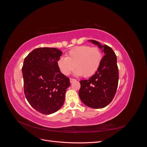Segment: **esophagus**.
<instances>
[{
    "label": "esophagus",
    "mask_w": 147,
    "mask_h": 147,
    "mask_svg": "<svg viewBox=\"0 0 147 147\" xmlns=\"http://www.w3.org/2000/svg\"><path fill=\"white\" fill-rule=\"evenodd\" d=\"M77 81V80L76 79H74V78H70V83H73V82H76Z\"/></svg>",
    "instance_id": "1"
}]
</instances>
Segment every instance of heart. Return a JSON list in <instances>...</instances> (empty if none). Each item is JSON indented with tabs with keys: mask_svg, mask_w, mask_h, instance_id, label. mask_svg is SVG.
Masks as SVG:
<instances>
[{
	"mask_svg": "<svg viewBox=\"0 0 147 147\" xmlns=\"http://www.w3.org/2000/svg\"><path fill=\"white\" fill-rule=\"evenodd\" d=\"M102 56L99 48L87 45L75 47L57 62L61 72L69 75L74 69L75 74L84 77H90L99 69Z\"/></svg>",
	"mask_w": 147,
	"mask_h": 147,
	"instance_id": "1",
	"label": "heart"
}]
</instances>
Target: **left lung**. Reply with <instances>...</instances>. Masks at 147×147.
Segmentation results:
<instances>
[{
	"label": "left lung",
	"mask_w": 147,
	"mask_h": 147,
	"mask_svg": "<svg viewBox=\"0 0 147 147\" xmlns=\"http://www.w3.org/2000/svg\"><path fill=\"white\" fill-rule=\"evenodd\" d=\"M89 42L97 45L104 53L99 69L86 80L80 82V99L83 103L92 109H102L112 101L118 84L117 58L113 50L107 45H102L96 40Z\"/></svg>",
	"instance_id": "left-lung-1"
}]
</instances>
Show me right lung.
<instances>
[{"mask_svg": "<svg viewBox=\"0 0 147 147\" xmlns=\"http://www.w3.org/2000/svg\"><path fill=\"white\" fill-rule=\"evenodd\" d=\"M63 52L56 48H38L25 57L22 72L25 96L38 112L50 115L59 110L65 101L70 80L57 67Z\"/></svg>", "mask_w": 147, "mask_h": 147, "instance_id": "obj_1", "label": "right lung"}]
</instances>
